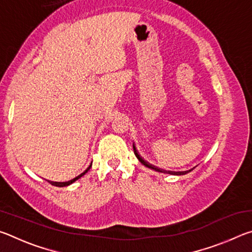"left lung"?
<instances>
[{
  "label": "left lung",
  "mask_w": 252,
  "mask_h": 252,
  "mask_svg": "<svg viewBox=\"0 0 252 252\" xmlns=\"http://www.w3.org/2000/svg\"><path fill=\"white\" fill-rule=\"evenodd\" d=\"M133 151H134V155H135V157L138 158V160L141 162V163L144 165V167H147V168H149V169H152V170H155V171H158V172H161V173H168V174H173V176H183V174H187V173H189L190 171H192V170L194 169H190V170H187V171H167V170H163V169H160V168H158V167H156V165H153V164H151V163H149L148 161H146L143 159V158L139 155V152H138V150H136V148H135V146L133 144Z\"/></svg>",
  "instance_id": "left-lung-1"
}]
</instances>
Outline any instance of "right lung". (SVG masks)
I'll return each mask as SVG.
<instances>
[{
	"mask_svg": "<svg viewBox=\"0 0 252 252\" xmlns=\"http://www.w3.org/2000/svg\"><path fill=\"white\" fill-rule=\"evenodd\" d=\"M91 165H92V162H91V164H90V165H89V167L87 168V170H85V171H83L82 173H81V174H79V176H78V177H75L74 179H72V180H70V181H66V182H53V181H49V182L51 183V185H53V186H57V187H66V186H70V185H72V183H73L74 181H76V180H78V179H80L81 177H82V176H84V174H85V173H87V172L89 171V170H90V168H91Z\"/></svg>",
	"mask_w": 252,
	"mask_h": 252,
	"instance_id": "right-lung-1",
	"label": "right lung"
}]
</instances>
